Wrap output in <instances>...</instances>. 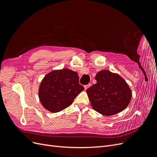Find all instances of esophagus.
Segmentation results:
<instances>
[{
	"mask_svg": "<svg viewBox=\"0 0 157 157\" xmlns=\"http://www.w3.org/2000/svg\"><path fill=\"white\" fill-rule=\"evenodd\" d=\"M91 84H87V85H85L84 86V88H85V90H86L87 88H88L90 86H91Z\"/></svg>",
	"mask_w": 157,
	"mask_h": 157,
	"instance_id": "34e87169",
	"label": "esophagus"
}]
</instances>
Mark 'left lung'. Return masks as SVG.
Listing matches in <instances>:
<instances>
[{
	"mask_svg": "<svg viewBox=\"0 0 157 157\" xmlns=\"http://www.w3.org/2000/svg\"><path fill=\"white\" fill-rule=\"evenodd\" d=\"M95 79L96 84L86 90L95 111L110 116L123 111L129 105L131 90L121 76L102 70L97 73Z\"/></svg>",
	"mask_w": 157,
	"mask_h": 157,
	"instance_id": "8db88e82",
	"label": "left lung"
}]
</instances>
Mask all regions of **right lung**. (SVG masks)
I'll return each instance as SVG.
<instances>
[{"mask_svg": "<svg viewBox=\"0 0 157 157\" xmlns=\"http://www.w3.org/2000/svg\"><path fill=\"white\" fill-rule=\"evenodd\" d=\"M77 73L67 69L52 71L42 80L39 96L47 110L57 113L72 104L74 99L84 89L79 84Z\"/></svg>", "mask_w": 157, "mask_h": 157, "instance_id": "1", "label": "right lung"}]
</instances>
